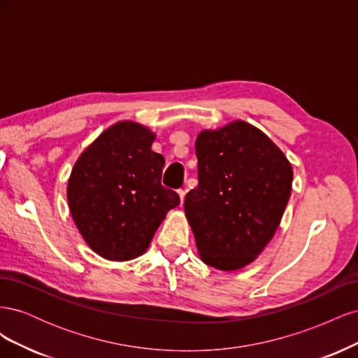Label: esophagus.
I'll return each instance as SVG.
<instances>
[{
	"label": "esophagus",
	"mask_w": 358,
	"mask_h": 358,
	"mask_svg": "<svg viewBox=\"0 0 358 358\" xmlns=\"http://www.w3.org/2000/svg\"><path fill=\"white\" fill-rule=\"evenodd\" d=\"M178 194H179V197H180V204H183V200H185V191L178 189Z\"/></svg>",
	"instance_id": "obj_1"
}]
</instances>
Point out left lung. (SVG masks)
<instances>
[{"label":"left lung","instance_id":"8db88e82","mask_svg":"<svg viewBox=\"0 0 358 358\" xmlns=\"http://www.w3.org/2000/svg\"><path fill=\"white\" fill-rule=\"evenodd\" d=\"M199 185L185 213L203 262L220 270L245 267L263 251L291 194L287 157L258 128L236 121L196 140Z\"/></svg>","mask_w":358,"mask_h":358}]
</instances>
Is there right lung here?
Segmentation results:
<instances>
[{"label":"right lung","instance_id":"obj_1","mask_svg":"<svg viewBox=\"0 0 358 358\" xmlns=\"http://www.w3.org/2000/svg\"><path fill=\"white\" fill-rule=\"evenodd\" d=\"M155 136L134 122H119L76 161L67 199L71 216L94 251L127 262L142 255L180 199L161 185L164 157Z\"/></svg>","mask_w":358,"mask_h":358}]
</instances>
